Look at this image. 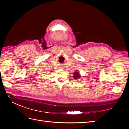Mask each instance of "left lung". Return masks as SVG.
Returning a JSON list of instances; mask_svg holds the SVG:
<instances>
[{
    "instance_id": "obj_1",
    "label": "left lung",
    "mask_w": 129,
    "mask_h": 129,
    "mask_svg": "<svg viewBox=\"0 0 129 129\" xmlns=\"http://www.w3.org/2000/svg\"><path fill=\"white\" fill-rule=\"evenodd\" d=\"M80 77H81V75H80V73L79 72H75L74 73L73 77L75 80L79 79Z\"/></svg>"
}]
</instances>
